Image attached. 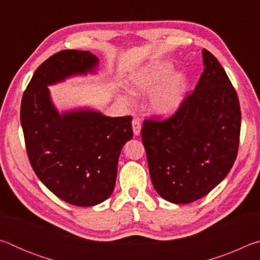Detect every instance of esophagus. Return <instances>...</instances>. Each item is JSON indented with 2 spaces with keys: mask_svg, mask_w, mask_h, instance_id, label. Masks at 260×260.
Instances as JSON below:
<instances>
[{
  "mask_svg": "<svg viewBox=\"0 0 260 260\" xmlns=\"http://www.w3.org/2000/svg\"><path fill=\"white\" fill-rule=\"evenodd\" d=\"M132 126H133V133L135 136H139L141 133V122L139 118H134L132 121Z\"/></svg>",
  "mask_w": 260,
  "mask_h": 260,
  "instance_id": "34e87169",
  "label": "esophagus"
}]
</instances>
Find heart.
<instances>
[{"mask_svg":"<svg viewBox=\"0 0 260 260\" xmlns=\"http://www.w3.org/2000/svg\"><path fill=\"white\" fill-rule=\"evenodd\" d=\"M173 72L170 61H155L141 68L128 79L132 94L142 96L151 94L148 99L147 108L158 117H169L181 107L184 99V78L182 74ZM119 101L126 107L134 104L129 94H120Z\"/></svg>","mask_w":260,"mask_h":260,"instance_id":"heart-1","label":"heart"}]
</instances>
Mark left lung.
I'll return each mask as SVG.
<instances>
[{"mask_svg": "<svg viewBox=\"0 0 260 260\" xmlns=\"http://www.w3.org/2000/svg\"><path fill=\"white\" fill-rule=\"evenodd\" d=\"M204 71L177 113L144 120L142 142L156 191L175 204L204 197L236 159L241 131L239 98L225 70L203 49Z\"/></svg>", "mask_w": 260, "mask_h": 260, "instance_id": "left-lung-1", "label": "left lung"}]
</instances>
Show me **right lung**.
Returning <instances> with one entry per match:
<instances>
[{
  "mask_svg": "<svg viewBox=\"0 0 260 260\" xmlns=\"http://www.w3.org/2000/svg\"><path fill=\"white\" fill-rule=\"evenodd\" d=\"M89 51L63 50L37 69L21 100L20 122L30 165L57 197L76 206L109 199L121 149L133 138L132 117H107L90 108L59 112L48 86L98 72Z\"/></svg>",
  "mask_w": 260,
  "mask_h": 260,
  "instance_id": "1",
  "label": "right lung"
}]
</instances>
